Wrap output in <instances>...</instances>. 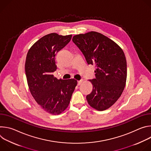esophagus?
Wrapping results in <instances>:
<instances>
[{
	"instance_id": "obj_1",
	"label": "esophagus",
	"mask_w": 151,
	"mask_h": 151,
	"mask_svg": "<svg viewBox=\"0 0 151 151\" xmlns=\"http://www.w3.org/2000/svg\"><path fill=\"white\" fill-rule=\"evenodd\" d=\"M82 80H80V81H78V85H80L81 83H82Z\"/></svg>"
}]
</instances>
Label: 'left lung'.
Masks as SVG:
<instances>
[{"label": "left lung", "instance_id": "left-lung-1", "mask_svg": "<svg viewBox=\"0 0 151 151\" xmlns=\"http://www.w3.org/2000/svg\"><path fill=\"white\" fill-rule=\"evenodd\" d=\"M72 40L87 63L96 67V78L90 80L93 91L86 97L88 104L100 111L109 108L120 97L125 86L127 61L122 50L112 40L96 32L75 35Z\"/></svg>", "mask_w": 151, "mask_h": 151}]
</instances>
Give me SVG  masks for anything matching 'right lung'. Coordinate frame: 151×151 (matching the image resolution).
<instances>
[{
    "label": "right lung",
    "instance_id": "right-lung-1",
    "mask_svg": "<svg viewBox=\"0 0 151 151\" xmlns=\"http://www.w3.org/2000/svg\"><path fill=\"white\" fill-rule=\"evenodd\" d=\"M72 36L47 35L35 43L26 57L25 72L30 91L43 109L54 115L68 107L78 83L74 79H58L53 75L57 69L55 55Z\"/></svg>",
    "mask_w": 151,
    "mask_h": 151
}]
</instances>
